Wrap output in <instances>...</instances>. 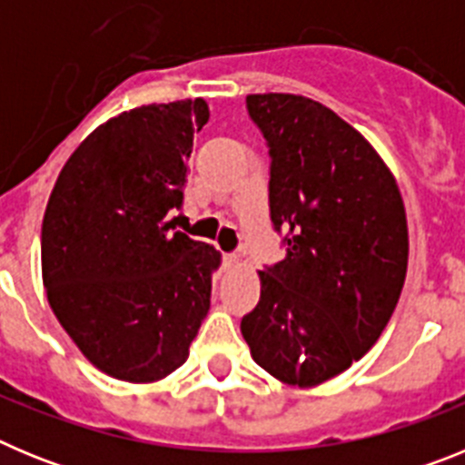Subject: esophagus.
Returning <instances> with one entry per match:
<instances>
[{
    "label": "esophagus",
    "mask_w": 465,
    "mask_h": 465,
    "mask_svg": "<svg viewBox=\"0 0 465 465\" xmlns=\"http://www.w3.org/2000/svg\"><path fill=\"white\" fill-rule=\"evenodd\" d=\"M237 261H240V258H237L235 253H223V262H225V268H235V265H237Z\"/></svg>",
    "instance_id": "34e87169"
}]
</instances>
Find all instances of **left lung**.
<instances>
[{"label":"left lung","mask_w":465,"mask_h":465,"mask_svg":"<svg viewBox=\"0 0 465 465\" xmlns=\"http://www.w3.org/2000/svg\"><path fill=\"white\" fill-rule=\"evenodd\" d=\"M246 109L272 155L286 258L258 272L242 335L274 380L312 389L363 359L391 319L408 274L405 204L375 146L322 102L258 93Z\"/></svg>","instance_id":"1"}]
</instances>
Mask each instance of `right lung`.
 <instances>
[{
  "instance_id": "right-lung-1",
  "label": "right lung",
  "mask_w": 465,
  "mask_h": 465,
  "mask_svg": "<svg viewBox=\"0 0 465 465\" xmlns=\"http://www.w3.org/2000/svg\"><path fill=\"white\" fill-rule=\"evenodd\" d=\"M203 97L109 118L69 155L41 225V277L72 342L114 380L153 384L186 363L221 252L176 230Z\"/></svg>"
}]
</instances>
